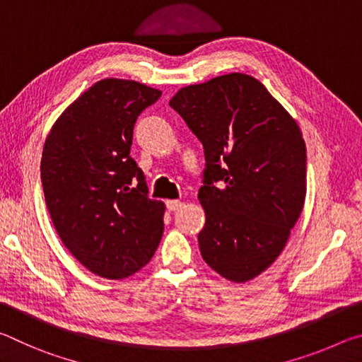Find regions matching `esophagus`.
Here are the masks:
<instances>
[{
	"mask_svg": "<svg viewBox=\"0 0 362 362\" xmlns=\"http://www.w3.org/2000/svg\"><path fill=\"white\" fill-rule=\"evenodd\" d=\"M166 206H168V209L169 211H173V212H175V211H179L180 209V207L183 206V203H182V201H168V203H166Z\"/></svg>",
	"mask_w": 362,
	"mask_h": 362,
	"instance_id": "34e87169",
	"label": "esophagus"
}]
</instances>
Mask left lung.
Wrapping results in <instances>:
<instances>
[{"mask_svg": "<svg viewBox=\"0 0 362 362\" xmlns=\"http://www.w3.org/2000/svg\"><path fill=\"white\" fill-rule=\"evenodd\" d=\"M169 105L204 148L201 255L223 278L246 283L278 259L303 209L302 132L265 86L243 73L187 86Z\"/></svg>", "mask_w": 362, "mask_h": 362, "instance_id": "obj_1", "label": "left lung"}]
</instances>
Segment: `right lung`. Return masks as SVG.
<instances>
[{"mask_svg":"<svg viewBox=\"0 0 362 362\" xmlns=\"http://www.w3.org/2000/svg\"><path fill=\"white\" fill-rule=\"evenodd\" d=\"M161 90L107 78L86 90L46 137L41 182L65 247L107 279L137 273L161 241L164 204L148 198L131 153L134 124Z\"/></svg>","mask_w":362,"mask_h":362,"instance_id":"1","label":"right lung"}]
</instances>
